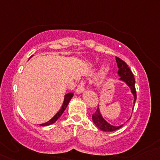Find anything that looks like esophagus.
<instances>
[{
    "label": "esophagus",
    "mask_w": 160,
    "mask_h": 160,
    "mask_svg": "<svg viewBox=\"0 0 160 160\" xmlns=\"http://www.w3.org/2000/svg\"><path fill=\"white\" fill-rule=\"evenodd\" d=\"M85 85H86V82L85 81H81V83L78 85V87L76 89V93H80L83 91L85 89Z\"/></svg>",
    "instance_id": "1"
}]
</instances>
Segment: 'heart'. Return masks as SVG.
I'll use <instances>...</instances> for the list:
<instances>
[{
	"label": "heart",
	"mask_w": 160,
	"mask_h": 160,
	"mask_svg": "<svg viewBox=\"0 0 160 160\" xmlns=\"http://www.w3.org/2000/svg\"><path fill=\"white\" fill-rule=\"evenodd\" d=\"M107 70H108V67H104V68L102 70V73H104Z\"/></svg>",
	"instance_id": "1"
}]
</instances>
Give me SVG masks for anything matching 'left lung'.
Here are the masks:
<instances>
[{
	"mask_svg": "<svg viewBox=\"0 0 160 160\" xmlns=\"http://www.w3.org/2000/svg\"><path fill=\"white\" fill-rule=\"evenodd\" d=\"M116 62H117L118 67V74L119 75V77H121L120 80H122L125 83H126V84L129 87L131 92L134 96V104H135V100H136V91H135V80L134 78L133 73L131 71L129 67H128V65L122 59L117 57V56H116ZM92 119H93V123L96 125V126L104 132H114V131L118 130L123 126V125H120V126H114V125H111L109 123H108L101 116L99 108L92 114Z\"/></svg>",
	"mask_w": 160,
	"mask_h": 160,
	"instance_id": "left-lung-1",
	"label": "left lung"
}]
</instances>
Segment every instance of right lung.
Returning <instances> with one entry per match:
<instances>
[{"label": "right lung", "instance_id": "obj_1", "mask_svg": "<svg viewBox=\"0 0 160 160\" xmlns=\"http://www.w3.org/2000/svg\"><path fill=\"white\" fill-rule=\"evenodd\" d=\"M72 96H73V93H68L67 94H66L65 98H64L63 104H62V108H61L60 110L58 111V112L56 113V115H55L52 118L50 119L49 122H46V123H44V124H42V125H42V126H46V125H52V124H53L54 122H56V121H57V119L59 118L61 115H62V114L63 113V111H65V109L67 108V105H68L69 102H70V101L71 100V98H72Z\"/></svg>", "mask_w": 160, "mask_h": 160}]
</instances>
